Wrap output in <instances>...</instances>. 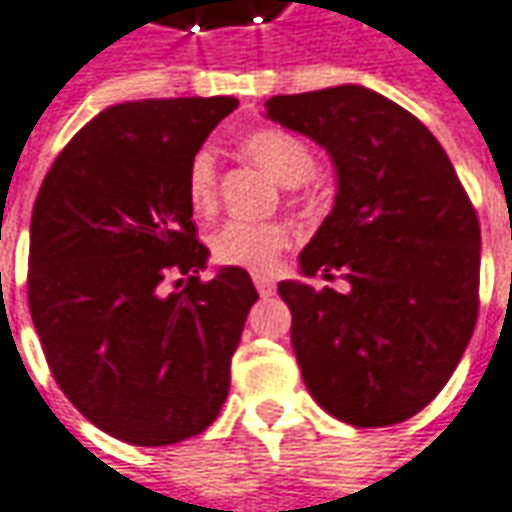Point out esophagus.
Listing matches in <instances>:
<instances>
[{"label": "esophagus", "mask_w": 512, "mask_h": 512, "mask_svg": "<svg viewBox=\"0 0 512 512\" xmlns=\"http://www.w3.org/2000/svg\"><path fill=\"white\" fill-rule=\"evenodd\" d=\"M252 280H255V288L260 296H271V293H274V280H271L268 274H255Z\"/></svg>", "instance_id": "esophagus-1"}]
</instances>
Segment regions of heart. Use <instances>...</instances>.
<instances>
[{
  "mask_svg": "<svg viewBox=\"0 0 512 512\" xmlns=\"http://www.w3.org/2000/svg\"><path fill=\"white\" fill-rule=\"evenodd\" d=\"M241 149L260 169H266L285 188L305 185L316 171L313 149L288 130L260 127L246 132ZM185 196L196 216H210L216 210V157L210 149H199L185 171ZM291 244V232L282 224L230 221L210 238L213 260L221 266H238L249 271H271Z\"/></svg>",
  "mask_w": 512,
  "mask_h": 512,
  "instance_id": "obj_1",
  "label": "heart"
}]
</instances>
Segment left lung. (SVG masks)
<instances>
[{
	"label": "left lung",
	"instance_id": "left-lung-1",
	"mask_svg": "<svg viewBox=\"0 0 512 512\" xmlns=\"http://www.w3.org/2000/svg\"><path fill=\"white\" fill-rule=\"evenodd\" d=\"M266 119L327 149L338 182L299 271H341L349 291L277 285L302 380L338 421L399 424L441 393L471 341L477 213L435 135L371 88L271 96Z\"/></svg>",
	"mask_w": 512,
	"mask_h": 512
}]
</instances>
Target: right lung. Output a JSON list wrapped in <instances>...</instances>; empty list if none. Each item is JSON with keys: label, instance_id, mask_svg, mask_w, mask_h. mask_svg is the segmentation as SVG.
Returning <instances> with one entry per match:
<instances>
[{"label": "right lung", "instance_id": "obj_1", "mask_svg": "<svg viewBox=\"0 0 512 512\" xmlns=\"http://www.w3.org/2000/svg\"><path fill=\"white\" fill-rule=\"evenodd\" d=\"M232 96L102 110L57 155L30 221L32 324L60 391L99 430L169 446L205 432L257 302L244 268L202 282L185 171ZM174 273L182 292L165 291ZM178 284H181L178 283Z\"/></svg>", "mask_w": 512, "mask_h": 512}]
</instances>
